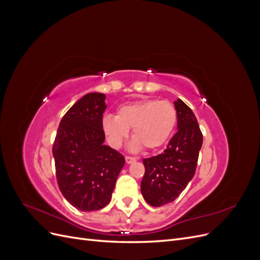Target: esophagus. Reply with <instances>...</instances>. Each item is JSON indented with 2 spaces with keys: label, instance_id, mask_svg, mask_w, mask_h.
<instances>
[{
  "label": "esophagus",
  "instance_id": "obj_1",
  "mask_svg": "<svg viewBox=\"0 0 260 260\" xmlns=\"http://www.w3.org/2000/svg\"><path fill=\"white\" fill-rule=\"evenodd\" d=\"M136 160H137V158H135V157L125 156V162H127L128 165H129V164H132V162H135Z\"/></svg>",
  "mask_w": 260,
  "mask_h": 260
}]
</instances>
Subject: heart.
Listing matches in <instances>:
<instances>
[{"label": "heart", "instance_id": "obj_1", "mask_svg": "<svg viewBox=\"0 0 260 260\" xmlns=\"http://www.w3.org/2000/svg\"><path fill=\"white\" fill-rule=\"evenodd\" d=\"M177 109L168 101L144 99L118 108L116 117L106 115L102 129L108 144L120 147L132 129L133 139L129 148L137 152L143 146L156 149L162 146L172 135L177 124Z\"/></svg>", "mask_w": 260, "mask_h": 260}]
</instances>
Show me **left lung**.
<instances>
[{
    "mask_svg": "<svg viewBox=\"0 0 260 260\" xmlns=\"http://www.w3.org/2000/svg\"><path fill=\"white\" fill-rule=\"evenodd\" d=\"M178 114V131L165 151L143 159L145 174L141 192L151 206L159 207L174 202L193 179L203 135L198 119L183 101L174 102Z\"/></svg>",
    "mask_w": 260,
    "mask_h": 260,
    "instance_id": "8db88e82",
    "label": "left lung"
}]
</instances>
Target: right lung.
<instances>
[{
    "label": "right lung",
    "mask_w": 260,
    "mask_h": 260,
    "mask_svg": "<svg viewBox=\"0 0 260 260\" xmlns=\"http://www.w3.org/2000/svg\"><path fill=\"white\" fill-rule=\"evenodd\" d=\"M106 95L88 93L62 117L53 145L56 179L62 196L81 211L111 202L123 156L104 144L102 119Z\"/></svg>",
    "instance_id": "obj_1"
}]
</instances>
